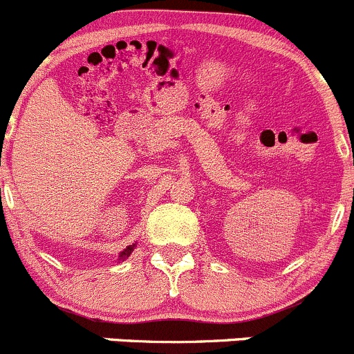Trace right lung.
<instances>
[{
  "mask_svg": "<svg viewBox=\"0 0 354 354\" xmlns=\"http://www.w3.org/2000/svg\"><path fill=\"white\" fill-rule=\"evenodd\" d=\"M134 248H136V244H131V246H127V248H125V250L122 251V253H120V258H118V260H120V261L127 260V258L131 257V253H132V251H134Z\"/></svg>",
  "mask_w": 354,
  "mask_h": 354,
  "instance_id": "obj_1",
  "label": "right lung"
}]
</instances>
